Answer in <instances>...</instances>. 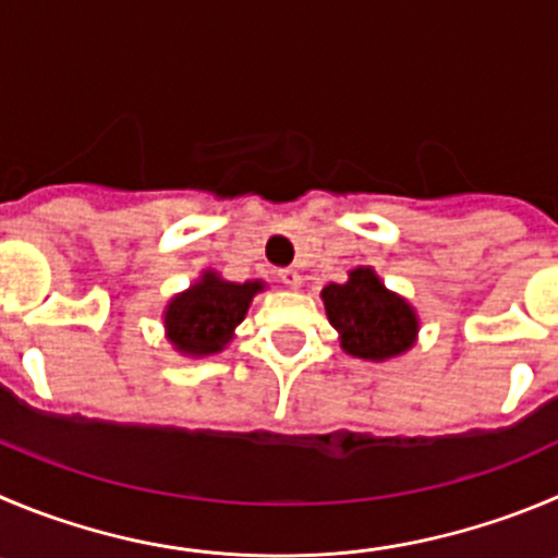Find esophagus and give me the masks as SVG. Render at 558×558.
I'll use <instances>...</instances> for the list:
<instances>
[{"label": "esophagus", "mask_w": 558, "mask_h": 558, "mask_svg": "<svg viewBox=\"0 0 558 558\" xmlns=\"http://www.w3.org/2000/svg\"><path fill=\"white\" fill-rule=\"evenodd\" d=\"M278 278H280V283H283V286H291V289H300V286H303V275L296 272V269H291V267L280 269Z\"/></svg>", "instance_id": "1"}]
</instances>
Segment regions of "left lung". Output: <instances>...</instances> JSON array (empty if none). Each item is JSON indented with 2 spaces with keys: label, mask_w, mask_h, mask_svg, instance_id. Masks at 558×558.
<instances>
[{
  "label": "left lung",
  "mask_w": 558,
  "mask_h": 558,
  "mask_svg": "<svg viewBox=\"0 0 558 558\" xmlns=\"http://www.w3.org/2000/svg\"><path fill=\"white\" fill-rule=\"evenodd\" d=\"M327 319L341 332V347L366 361H385L413 347L418 322L402 296L390 294L372 269H355L347 283L322 291Z\"/></svg>",
  "instance_id": "1"
}]
</instances>
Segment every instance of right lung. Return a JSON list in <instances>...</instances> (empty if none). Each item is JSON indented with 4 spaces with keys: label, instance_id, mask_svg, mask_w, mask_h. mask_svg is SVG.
Instances as JSON below:
<instances>
[{
    "label": "right lung",
    "instance_id": "right-lung-1",
    "mask_svg": "<svg viewBox=\"0 0 558 558\" xmlns=\"http://www.w3.org/2000/svg\"><path fill=\"white\" fill-rule=\"evenodd\" d=\"M264 286L228 283L215 272H206L186 294H179L168 305L165 327L175 350L184 355H215L233 336V327L244 319L255 291Z\"/></svg>",
    "mask_w": 558,
    "mask_h": 558
}]
</instances>
